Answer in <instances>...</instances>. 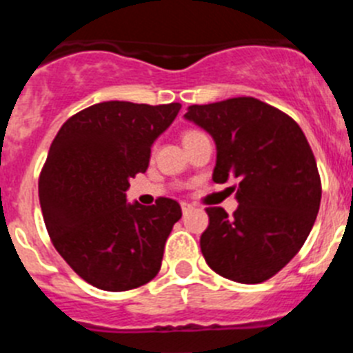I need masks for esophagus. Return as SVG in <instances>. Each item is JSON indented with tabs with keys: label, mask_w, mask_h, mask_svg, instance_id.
Segmentation results:
<instances>
[{
	"label": "esophagus",
	"mask_w": 353,
	"mask_h": 353,
	"mask_svg": "<svg viewBox=\"0 0 353 353\" xmlns=\"http://www.w3.org/2000/svg\"><path fill=\"white\" fill-rule=\"evenodd\" d=\"M189 210H192V205L191 203H182V212L183 214H187Z\"/></svg>",
	"instance_id": "34e87169"
}]
</instances>
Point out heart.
I'll use <instances>...</instances> for the list:
<instances>
[{"mask_svg": "<svg viewBox=\"0 0 353 353\" xmlns=\"http://www.w3.org/2000/svg\"><path fill=\"white\" fill-rule=\"evenodd\" d=\"M196 132H198V130H189V132H185V136H183V139L189 138V136H192V134H196Z\"/></svg>", "mask_w": 353, "mask_h": 353, "instance_id": "1", "label": "heart"}]
</instances>
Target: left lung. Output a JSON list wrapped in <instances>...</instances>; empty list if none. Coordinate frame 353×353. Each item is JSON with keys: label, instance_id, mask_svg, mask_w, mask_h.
<instances>
[{"label": "left lung", "instance_id": "left-lung-1", "mask_svg": "<svg viewBox=\"0 0 353 353\" xmlns=\"http://www.w3.org/2000/svg\"><path fill=\"white\" fill-rule=\"evenodd\" d=\"M185 118L214 138V182H239L230 187L239 201L233 215L207 208L205 261L232 281H267L301 251L316 221L322 182L313 150L297 121L254 97L191 105Z\"/></svg>", "mask_w": 353, "mask_h": 353}]
</instances>
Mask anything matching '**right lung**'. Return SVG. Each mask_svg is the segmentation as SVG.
Returning a JSON list of instances; mask_svg holds the SVG:
<instances>
[{"label":"right lung","instance_id":"add662e5","mask_svg":"<svg viewBox=\"0 0 353 353\" xmlns=\"http://www.w3.org/2000/svg\"><path fill=\"white\" fill-rule=\"evenodd\" d=\"M180 108L101 102L68 118L52 139L39 179L43 223L56 251L95 288L125 292L161 270L182 208L171 198L129 205L125 191Z\"/></svg>","mask_w":353,"mask_h":353}]
</instances>
